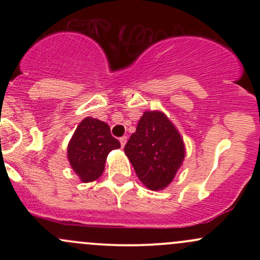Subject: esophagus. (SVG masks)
<instances>
[{"mask_svg": "<svg viewBox=\"0 0 260 260\" xmlns=\"http://www.w3.org/2000/svg\"><path fill=\"white\" fill-rule=\"evenodd\" d=\"M120 143H121V147L123 148L124 144H126V143H127V137H121V138H120Z\"/></svg>", "mask_w": 260, "mask_h": 260, "instance_id": "obj_1", "label": "esophagus"}]
</instances>
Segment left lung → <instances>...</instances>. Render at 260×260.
<instances>
[{
	"instance_id": "8db88e82",
	"label": "left lung",
	"mask_w": 260,
	"mask_h": 260,
	"mask_svg": "<svg viewBox=\"0 0 260 260\" xmlns=\"http://www.w3.org/2000/svg\"><path fill=\"white\" fill-rule=\"evenodd\" d=\"M124 153L142 183L149 189L159 190L174 180L184 159V145L162 112L147 111L124 145Z\"/></svg>"
}]
</instances>
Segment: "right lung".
I'll list each match as a JSON object with an SVG mask.
<instances>
[{"mask_svg":"<svg viewBox=\"0 0 260 260\" xmlns=\"http://www.w3.org/2000/svg\"><path fill=\"white\" fill-rule=\"evenodd\" d=\"M120 147V142L111 136L109 124L86 117L68 144V160L80 180L91 182L103 175L110 151Z\"/></svg>","mask_w":260,"mask_h":260,"instance_id":"obj_1","label":"right lung"}]
</instances>
